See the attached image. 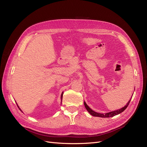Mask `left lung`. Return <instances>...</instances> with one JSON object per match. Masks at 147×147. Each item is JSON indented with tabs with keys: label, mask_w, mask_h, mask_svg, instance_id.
<instances>
[{
	"label": "left lung",
	"mask_w": 147,
	"mask_h": 147,
	"mask_svg": "<svg viewBox=\"0 0 147 147\" xmlns=\"http://www.w3.org/2000/svg\"><path fill=\"white\" fill-rule=\"evenodd\" d=\"M130 100H131V99H130V101L128 102V103L126 104V105H125L124 107H122V108H121L119 110L111 111V112L107 113H105V114L99 113H97V112H95V111H94L90 108H89V107L88 106V105L86 104V103L85 102H84V106H85L86 110L88 111V112H89L91 115H92L93 116L101 117V118H110V117H113L115 115H118V114L122 113V111H124L126 109V108L128 107V105H129V103H130Z\"/></svg>",
	"instance_id": "1"
}]
</instances>
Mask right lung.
<instances>
[{
    "label": "right lung",
    "mask_w": 147,
    "mask_h": 147,
    "mask_svg": "<svg viewBox=\"0 0 147 147\" xmlns=\"http://www.w3.org/2000/svg\"><path fill=\"white\" fill-rule=\"evenodd\" d=\"M63 92L62 93V94H61V101H62V98H63ZM20 110V109H19ZM22 111V110H21Z\"/></svg>",
    "instance_id": "obj_1"
}]
</instances>
